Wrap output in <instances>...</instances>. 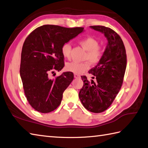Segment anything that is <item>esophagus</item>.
<instances>
[{"instance_id":"34e87169","label":"esophagus","mask_w":148,"mask_h":148,"mask_svg":"<svg viewBox=\"0 0 148 148\" xmlns=\"http://www.w3.org/2000/svg\"><path fill=\"white\" fill-rule=\"evenodd\" d=\"M74 77H75V78H80V75H79V74H74Z\"/></svg>"}]
</instances>
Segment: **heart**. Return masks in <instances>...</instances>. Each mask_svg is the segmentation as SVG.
<instances>
[{"mask_svg": "<svg viewBox=\"0 0 148 148\" xmlns=\"http://www.w3.org/2000/svg\"><path fill=\"white\" fill-rule=\"evenodd\" d=\"M80 45L86 50V54L85 56V60H88L92 64H96L99 62L103 56V51L99 46L97 40L92 37H85L79 40ZM71 46L70 43H65L61 48V52L65 58L69 59L71 56ZM66 71L74 74H80L90 68V63L88 62H72L66 64Z\"/></svg>", "mask_w": 148, "mask_h": 148, "instance_id": "obj_1", "label": "heart"}]
</instances>
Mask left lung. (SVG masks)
<instances>
[{
    "mask_svg": "<svg viewBox=\"0 0 148 148\" xmlns=\"http://www.w3.org/2000/svg\"><path fill=\"white\" fill-rule=\"evenodd\" d=\"M90 27L103 33L108 43L99 62L88 71L95 82L81 76L84 83L79 97L88 111L101 113L112 105L122 86L126 68V49L121 38L112 29L102 25Z\"/></svg>",
    "mask_w": 148,
    "mask_h": 148,
    "instance_id": "left-lung-1",
    "label": "left lung"
}]
</instances>
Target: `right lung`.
<instances>
[{
	"mask_svg": "<svg viewBox=\"0 0 148 148\" xmlns=\"http://www.w3.org/2000/svg\"><path fill=\"white\" fill-rule=\"evenodd\" d=\"M83 29L44 25L26 38L21 53L20 74L25 97L35 110L49 113L60 105L63 92L73 80L74 74L63 72L52 79L49 74L63 68L62 46L82 33Z\"/></svg>",
	"mask_w": 148,
	"mask_h": 148,
	"instance_id": "add662e5",
	"label": "right lung"
}]
</instances>
